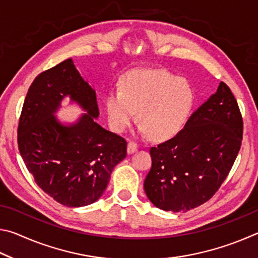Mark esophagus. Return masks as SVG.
Masks as SVG:
<instances>
[{
    "instance_id": "esophagus-1",
    "label": "esophagus",
    "mask_w": 258,
    "mask_h": 258,
    "mask_svg": "<svg viewBox=\"0 0 258 258\" xmlns=\"http://www.w3.org/2000/svg\"><path fill=\"white\" fill-rule=\"evenodd\" d=\"M138 148H139L138 143H135L133 141H130L127 143V152H128V154H133V152L138 150Z\"/></svg>"
}]
</instances>
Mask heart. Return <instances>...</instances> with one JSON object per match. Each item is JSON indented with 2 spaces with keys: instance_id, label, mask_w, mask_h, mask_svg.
Masks as SVG:
<instances>
[{
  "instance_id": "b5f03b06",
  "label": "heart",
  "mask_w": 258,
  "mask_h": 258,
  "mask_svg": "<svg viewBox=\"0 0 258 258\" xmlns=\"http://www.w3.org/2000/svg\"><path fill=\"white\" fill-rule=\"evenodd\" d=\"M194 103V90L185 80L166 71H133L121 78L119 89L104 99L112 131L121 133L134 119L154 140H166L180 131Z\"/></svg>"
}]
</instances>
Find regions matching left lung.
I'll return each mask as SVG.
<instances>
[{
    "label": "left lung",
    "mask_w": 258,
    "mask_h": 258,
    "mask_svg": "<svg viewBox=\"0 0 258 258\" xmlns=\"http://www.w3.org/2000/svg\"><path fill=\"white\" fill-rule=\"evenodd\" d=\"M243 121L224 82L167 141L150 148L147 197L169 212L189 211L208 202L232 168L241 147Z\"/></svg>",
    "instance_id": "8db88e82"
}]
</instances>
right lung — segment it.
I'll return each instance as SVG.
<instances>
[{"label": "right lung", "mask_w": 258, "mask_h": 258, "mask_svg": "<svg viewBox=\"0 0 258 258\" xmlns=\"http://www.w3.org/2000/svg\"><path fill=\"white\" fill-rule=\"evenodd\" d=\"M87 114L63 126L53 113L64 96ZM94 90L67 59L41 73L26 95L18 124V148L36 184L67 207L90 205L101 197L115 166L127 154L124 138L101 127Z\"/></svg>", "instance_id": "obj_1"}]
</instances>
